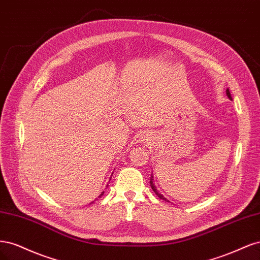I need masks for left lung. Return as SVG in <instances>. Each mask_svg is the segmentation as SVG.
<instances>
[{
  "instance_id": "obj_1",
  "label": "left lung",
  "mask_w": 260,
  "mask_h": 260,
  "mask_svg": "<svg viewBox=\"0 0 260 260\" xmlns=\"http://www.w3.org/2000/svg\"><path fill=\"white\" fill-rule=\"evenodd\" d=\"M225 94H227V96H228V98L229 99H231L232 100V97H231V94H230V91H229V88H227V90H225ZM150 186H151V188H152V190L155 192V194L160 198V199H162V200H164V201H166V202H170L169 200H167L162 193H160V192L157 191V189H156V187L154 186V183H153V176H152V174H151V177H150Z\"/></svg>"
}]
</instances>
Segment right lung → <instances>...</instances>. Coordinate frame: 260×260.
<instances>
[{
	"label": "right lung",
	"mask_w": 260,
	"mask_h": 260,
	"mask_svg": "<svg viewBox=\"0 0 260 260\" xmlns=\"http://www.w3.org/2000/svg\"><path fill=\"white\" fill-rule=\"evenodd\" d=\"M107 187H108V186H107ZM103 194H104V192H102V193H100V196H99V197H98V198H100V197H102V196H103ZM91 203H93V202H91Z\"/></svg>",
	"instance_id": "obj_1"
}]
</instances>
